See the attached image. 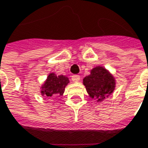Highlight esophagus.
<instances>
[{
  "label": "esophagus",
  "instance_id": "esophagus-1",
  "mask_svg": "<svg viewBox=\"0 0 148 148\" xmlns=\"http://www.w3.org/2000/svg\"><path fill=\"white\" fill-rule=\"evenodd\" d=\"M79 80H80V76H79V75L74 74V75L72 76V81H73L74 83H77V82H79Z\"/></svg>",
  "mask_w": 148,
  "mask_h": 148
}]
</instances>
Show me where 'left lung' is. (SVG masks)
Instances as JSON below:
<instances>
[{
    "mask_svg": "<svg viewBox=\"0 0 148 148\" xmlns=\"http://www.w3.org/2000/svg\"><path fill=\"white\" fill-rule=\"evenodd\" d=\"M83 84L91 99L102 102L112 93L116 87L114 76L103 66H96L91 69L90 74L84 78Z\"/></svg>",
    "mask_w": 148,
    "mask_h": 148,
    "instance_id": "left-lung-1",
    "label": "left lung"
}]
</instances>
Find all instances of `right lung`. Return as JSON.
<instances>
[{
  "mask_svg": "<svg viewBox=\"0 0 148 148\" xmlns=\"http://www.w3.org/2000/svg\"><path fill=\"white\" fill-rule=\"evenodd\" d=\"M69 83V78L64 75H56L55 73H50L49 74L44 84L41 85L42 96L51 97L53 95L59 94L60 96L63 95L64 88Z\"/></svg>",
  "mask_w": 148,
  "mask_h": 148,
  "instance_id": "add662e5",
  "label": "right lung"
}]
</instances>
